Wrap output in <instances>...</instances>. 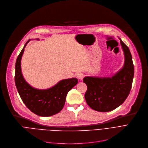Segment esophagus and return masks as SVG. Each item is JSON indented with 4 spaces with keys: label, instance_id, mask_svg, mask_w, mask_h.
Here are the masks:
<instances>
[{
    "label": "esophagus",
    "instance_id": "obj_1",
    "mask_svg": "<svg viewBox=\"0 0 148 148\" xmlns=\"http://www.w3.org/2000/svg\"><path fill=\"white\" fill-rule=\"evenodd\" d=\"M84 75L82 73L78 72V73H76V77L79 79H82L84 78Z\"/></svg>",
    "mask_w": 148,
    "mask_h": 148
}]
</instances>
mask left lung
Listing matches in <instances>:
<instances>
[{
	"mask_svg": "<svg viewBox=\"0 0 148 148\" xmlns=\"http://www.w3.org/2000/svg\"><path fill=\"white\" fill-rule=\"evenodd\" d=\"M124 52L123 68L112 77H90L83 79L87 86L85 99L88 106L99 112H108L120 106L132 87L134 67L130 49L120 39Z\"/></svg>",
	"mask_w": 148,
	"mask_h": 148,
	"instance_id": "1",
	"label": "left lung"
}]
</instances>
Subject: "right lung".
<instances>
[{"instance_id":"add662e5","label":"right lung","mask_w":148,"mask_h":148,"mask_svg":"<svg viewBox=\"0 0 148 148\" xmlns=\"http://www.w3.org/2000/svg\"><path fill=\"white\" fill-rule=\"evenodd\" d=\"M38 40V39H37ZM28 40L20 52L15 66V84L19 95L27 108L34 114L48 117L58 113L64 107L69 91L78 84L73 78L60 81L53 87L46 89L34 88L25 80L21 70V59Z\"/></svg>"}]
</instances>
